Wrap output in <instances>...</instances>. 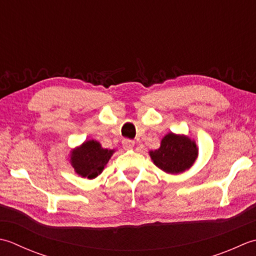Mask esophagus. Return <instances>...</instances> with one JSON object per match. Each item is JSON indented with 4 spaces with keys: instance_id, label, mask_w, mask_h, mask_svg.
<instances>
[{
    "instance_id": "1",
    "label": "esophagus",
    "mask_w": 256,
    "mask_h": 256,
    "mask_svg": "<svg viewBox=\"0 0 256 256\" xmlns=\"http://www.w3.org/2000/svg\"><path fill=\"white\" fill-rule=\"evenodd\" d=\"M122 146H124V149L129 150V149H132V148L134 147V142H132V140L124 139V142H122Z\"/></svg>"
}]
</instances>
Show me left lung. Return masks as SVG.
Masks as SVG:
<instances>
[{
	"label": "left lung",
	"instance_id": "8db88e82",
	"mask_svg": "<svg viewBox=\"0 0 256 256\" xmlns=\"http://www.w3.org/2000/svg\"><path fill=\"white\" fill-rule=\"evenodd\" d=\"M149 156L166 174H179L194 166L199 156V148L189 136L169 132L161 139L158 149L149 151Z\"/></svg>",
	"mask_w": 256,
	"mask_h": 256
}]
</instances>
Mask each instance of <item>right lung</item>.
<instances>
[{
  "mask_svg": "<svg viewBox=\"0 0 256 256\" xmlns=\"http://www.w3.org/2000/svg\"><path fill=\"white\" fill-rule=\"evenodd\" d=\"M114 149H105L97 140H87L70 150L68 161L82 178L95 179L105 169Z\"/></svg>",
  "mask_w": 256,
  "mask_h": 256,
  "instance_id": "1",
  "label": "right lung"
}]
</instances>
